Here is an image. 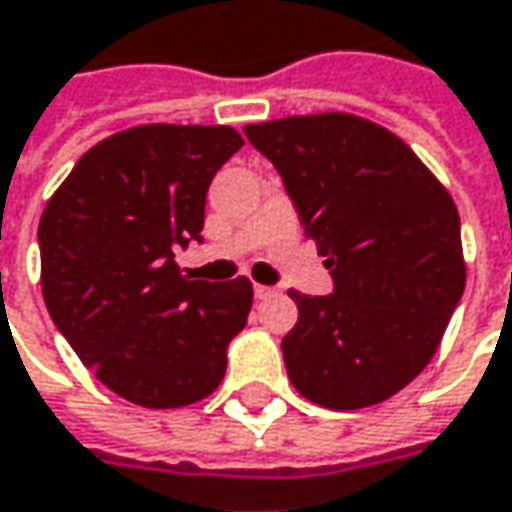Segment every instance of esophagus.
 <instances>
[{
  "mask_svg": "<svg viewBox=\"0 0 512 512\" xmlns=\"http://www.w3.org/2000/svg\"><path fill=\"white\" fill-rule=\"evenodd\" d=\"M272 295H275V289H272V286L255 284V298H257V301H263V298H272Z\"/></svg>",
  "mask_w": 512,
  "mask_h": 512,
  "instance_id": "obj_1",
  "label": "esophagus"
}]
</instances>
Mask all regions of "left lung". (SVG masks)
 <instances>
[{"label":"left lung","mask_w":512,"mask_h":512,"mask_svg":"<svg viewBox=\"0 0 512 512\" xmlns=\"http://www.w3.org/2000/svg\"><path fill=\"white\" fill-rule=\"evenodd\" d=\"M330 269V295L289 292L298 324L286 374L318 406L350 411L394 397L435 356L464 295L452 196L406 141L345 112L249 124Z\"/></svg>","instance_id":"1"}]
</instances>
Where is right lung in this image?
I'll list each match as a JSON object with an SVG mask.
<instances>
[{"label": "right lung", "instance_id": "add662e5", "mask_svg": "<svg viewBox=\"0 0 512 512\" xmlns=\"http://www.w3.org/2000/svg\"><path fill=\"white\" fill-rule=\"evenodd\" d=\"M243 147L231 127L147 124L80 156L40 220L43 298L80 362L144 408L191 406L226 376L246 327V278L191 281L173 260L202 243L205 194Z\"/></svg>", "mask_w": 512, "mask_h": 512}]
</instances>
